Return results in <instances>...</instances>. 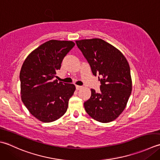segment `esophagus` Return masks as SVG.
I'll use <instances>...</instances> for the list:
<instances>
[{"label":"esophagus","mask_w":160,"mask_h":160,"mask_svg":"<svg viewBox=\"0 0 160 160\" xmlns=\"http://www.w3.org/2000/svg\"><path fill=\"white\" fill-rule=\"evenodd\" d=\"M82 88V86H76V89L77 90H80V89H81Z\"/></svg>","instance_id":"1"}]
</instances>
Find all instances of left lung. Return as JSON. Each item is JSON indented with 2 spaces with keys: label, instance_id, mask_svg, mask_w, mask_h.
<instances>
[{
  "label": "left lung",
  "instance_id": "obj_1",
  "mask_svg": "<svg viewBox=\"0 0 160 160\" xmlns=\"http://www.w3.org/2000/svg\"><path fill=\"white\" fill-rule=\"evenodd\" d=\"M76 44L101 83L99 92L91 89L90 98L84 103L85 110L99 122H112L125 109L131 94L128 61L119 50L101 38L76 41Z\"/></svg>",
  "mask_w": 160,
  "mask_h": 160
}]
</instances>
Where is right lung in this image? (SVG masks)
I'll list each match as a JSON object with an SVG mask.
<instances>
[{"label":"right lung","instance_id":"1","mask_svg":"<svg viewBox=\"0 0 160 160\" xmlns=\"http://www.w3.org/2000/svg\"><path fill=\"white\" fill-rule=\"evenodd\" d=\"M74 45L72 41H47L32 51L22 64L20 72L22 102L41 122H54L67 111L75 86L58 83L53 78Z\"/></svg>","mask_w":160,"mask_h":160}]
</instances>
